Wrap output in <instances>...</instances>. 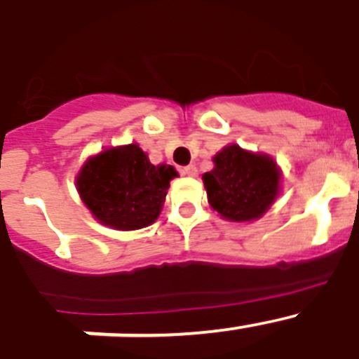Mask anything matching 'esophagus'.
<instances>
[{
    "label": "esophagus",
    "instance_id": "1",
    "mask_svg": "<svg viewBox=\"0 0 359 359\" xmlns=\"http://www.w3.org/2000/svg\"><path fill=\"white\" fill-rule=\"evenodd\" d=\"M182 174H183V176L196 177V176H198V169H196L194 165H187V167H183V169H182Z\"/></svg>",
    "mask_w": 359,
    "mask_h": 359
}]
</instances>
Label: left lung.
Returning a JSON list of instances; mask_svg holds the SVG:
<instances>
[{"instance_id": "obj_1", "label": "left lung", "mask_w": 359, "mask_h": 359, "mask_svg": "<svg viewBox=\"0 0 359 359\" xmlns=\"http://www.w3.org/2000/svg\"><path fill=\"white\" fill-rule=\"evenodd\" d=\"M214 169L203 174L208 203L228 221L262 217L280 190V169L273 158L226 145L214 156Z\"/></svg>"}]
</instances>
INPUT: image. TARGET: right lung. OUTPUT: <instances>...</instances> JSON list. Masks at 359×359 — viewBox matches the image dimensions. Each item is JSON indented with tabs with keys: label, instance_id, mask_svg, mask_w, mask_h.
<instances>
[{
	"label": "right lung",
	"instance_id": "obj_1",
	"mask_svg": "<svg viewBox=\"0 0 359 359\" xmlns=\"http://www.w3.org/2000/svg\"><path fill=\"white\" fill-rule=\"evenodd\" d=\"M176 176L172 165H152L138 145L129 144L86 161L77 190L97 221L116 230H138L156 221Z\"/></svg>",
	"mask_w": 359,
	"mask_h": 359
}]
</instances>
